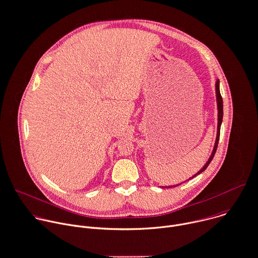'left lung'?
Instances as JSON below:
<instances>
[{
  "mask_svg": "<svg viewBox=\"0 0 258 258\" xmlns=\"http://www.w3.org/2000/svg\"><path fill=\"white\" fill-rule=\"evenodd\" d=\"M215 91H216V101H217V110H218V123H217V134H216V140H215V144H214V147H213V150H212V153L208 159V161L206 162V164L202 167V169H200L199 171L197 172L195 175H193L191 178L195 177L196 175L200 174L201 172L204 171L208 165L210 164L211 160L213 159L214 155H215V152H216V149H217V145H218V141H219V136H220V127H221V123H222V118H223V101H222V97H221V94H220V89H219V80L216 81L215 83ZM190 178V179H191ZM179 185V184H178ZM178 185H175V186H178ZM174 185L171 187H175ZM167 187V186H166ZM170 187V186H169ZM164 188V187H163Z\"/></svg>",
  "mask_w": 258,
  "mask_h": 258,
  "instance_id": "obj_1",
  "label": "left lung"
}]
</instances>
